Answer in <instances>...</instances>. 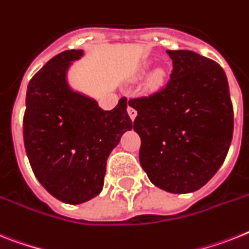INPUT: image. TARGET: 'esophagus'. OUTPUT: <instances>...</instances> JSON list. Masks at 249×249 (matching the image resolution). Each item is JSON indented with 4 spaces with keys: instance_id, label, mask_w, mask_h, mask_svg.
<instances>
[{
    "instance_id": "1",
    "label": "esophagus",
    "mask_w": 249,
    "mask_h": 249,
    "mask_svg": "<svg viewBox=\"0 0 249 249\" xmlns=\"http://www.w3.org/2000/svg\"><path fill=\"white\" fill-rule=\"evenodd\" d=\"M128 114H129V116H130L131 120H134L135 116H137V110H135L134 107L129 106L128 107Z\"/></svg>"
}]
</instances>
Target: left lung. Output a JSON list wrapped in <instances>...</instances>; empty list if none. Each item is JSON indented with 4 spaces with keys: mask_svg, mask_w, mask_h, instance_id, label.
<instances>
[{
    "mask_svg": "<svg viewBox=\"0 0 249 249\" xmlns=\"http://www.w3.org/2000/svg\"><path fill=\"white\" fill-rule=\"evenodd\" d=\"M170 78L160 89L129 100L138 115L139 161L149 180L171 193L202 188L223 165L234 129L223 68L187 50H167Z\"/></svg>",
    "mask_w": 249,
    "mask_h": 249,
    "instance_id": "obj_1",
    "label": "left lung"
}]
</instances>
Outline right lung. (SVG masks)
<instances>
[{"label": "right lung", "mask_w": 249, "mask_h": 249, "mask_svg": "<svg viewBox=\"0 0 249 249\" xmlns=\"http://www.w3.org/2000/svg\"><path fill=\"white\" fill-rule=\"evenodd\" d=\"M82 50L56 54L30 79L23 137L34 175L50 195L78 205L100 195L106 161L121 135L133 128L128 100L104 111L66 84L69 64Z\"/></svg>", "instance_id": "1"}]
</instances>
